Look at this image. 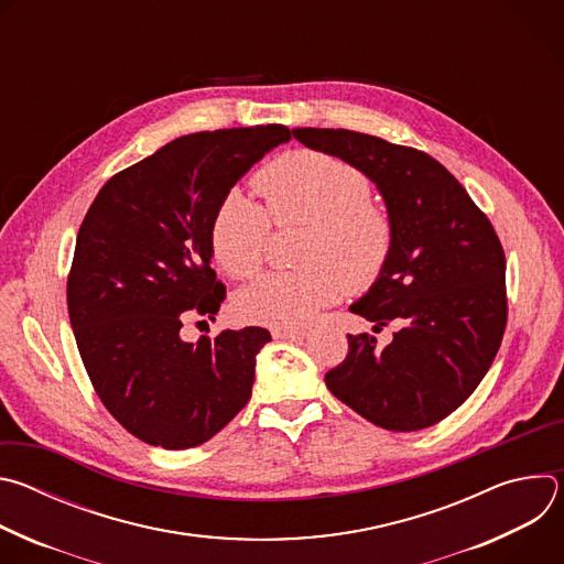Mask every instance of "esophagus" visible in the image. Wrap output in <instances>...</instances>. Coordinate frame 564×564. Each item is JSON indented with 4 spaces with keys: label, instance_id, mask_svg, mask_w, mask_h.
<instances>
[{
    "label": "esophagus",
    "instance_id": "obj_1",
    "mask_svg": "<svg viewBox=\"0 0 564 564\" xmlns=\"http://www.w3.org/2000/svg\"><path fill=\"white\" fill-rule=\"evenodd\" d=\"M270 333L274 339H292V341H299L307 335L305 330H299V328H272Z\"/></svg>",
    "mask_w": 564,
    "mask_h": 564
}]
</instances>
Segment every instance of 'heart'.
<instances>
[{
	"mask_svg": "<svg viewBox=\"0 0 564 564\" xmlns=\"http://www.w3.org/2000/svg\"><path fill=\"white\" fill-rule=\"evenodd\" d=\"M265 209L240 192H229L209 223V246L234 279L259 272L270 218L307 225L294 272H270L236 294V312L274 328L303 326L335 303L344 290L370 288L392 250V220L377 205L370 178L346 160L312 149L283 153L257 176Z\"/></svg>",
	"mask_w": 564,
	"mask_h": 564,
	"instance_id": "obj_1",
	"label": "heart"
}]
</instances>
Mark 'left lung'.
Masks as SVG:
<instances>
[{
	"mask_svg": "<svg viewBox=\"0 0 564 564\" xmlns=\"http://www.w3.org/2000/svg\"><path fill=\"white\" fill-rule=\"evenodd\" d=\"M314 149L361 170L383 196L392 250L350 312L399 326L386 348L348 335L326 386L386 431L429 429L459 409L489 372L507 328V261L485 212L437 160L348 129H292Z\"/></svg>",
	"mask_w": 564,
	"mask_h": 564,
	"instance_id": "1",
	"label": "left lung"
}]
</instances>
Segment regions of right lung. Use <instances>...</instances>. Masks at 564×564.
I'll list each match as a JSON object with an SVG mask.
<instances>
[{"label":"right lung","mask_w":564,"mask_h":564,"mask_svg":"<svg viewBox=\"0 0 564 564\" xmlns=\"http://www.w3.org/2000/svg\"><path fill=\"white\" fill-rule=\"evenodd\" d=\"M288 140L283 124L176 138L109 178L79 225L66 283L75 344L107 411L151 446H198L252 397L265 328L196 344L181 328L225 299L209 246L218 203Z\"/></svg>","instance_id":"1"}]
</instances>
